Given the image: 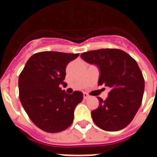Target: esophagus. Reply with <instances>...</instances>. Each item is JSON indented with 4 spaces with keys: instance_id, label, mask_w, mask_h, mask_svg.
<instances>
[{
    "instance_id": "34e87169",
    "label": "esophagus",
    "mask_w": 157,
    "mask_h": 157,
    "mask_svg": "<svg viewBox=\"0 0 157 157\" xmlns=\"http://www.w3.org/2000/svg\"><path fill=\"white\" fill-rule=\"evenodd\" d=\"M90 98V96L88 94H86V93H84V94H83V98H84V100H87Z\"/></svg>"
}]
</instances>
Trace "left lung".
Wrapping results in <instances>:
<instances>
[{"label": "left lung", "instance_id": "8db88e82", "mask_svg": "<svg viewBox=\"0 0 157 157\" xmlns=\"http://www.w3.org/2000/svg\"><path fill=\"white\" fill-rule=\"evenodd\" d=\"M81 57L100 68L98 86L111 89L108 98H98L99 107L91 112L94 123L108 131L125 128L141 106L145 89V79L136 60L118 48L89 51Z\"/></svg>", "mask_w": 157, "mask_h": 157}]
</instances>
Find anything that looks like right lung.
I'll return each instance as SVG.
<instances>
[{
    "mask_svg": "<svg viewBox=\"0 0 157 157\" xmlns=\"http://www.w3.org/2000/svg\"><path fill=\"white\" fill-rule=\"evenodd\" d=\"M79 53L45 51L30 56L19 77V96L29 118L38 128L57 133L68 128L74 110L83 99L82 93L67 94L59 85L66 75V67Z\"/></svg>",
    "mask_w": 157,
    "mask_h": 157,
    "instance_id": "right-lung-1",
    "label": "right lung"
}]
</instances>
